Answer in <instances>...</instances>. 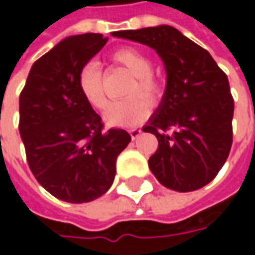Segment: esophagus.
Wrapping results in <instances>:
<instances>
[{
    "label": "esophagus",
    "mask_w": 255,
    "mask_h": 255,
    "mask_svg": "<svg viewBox=\"0 0 255 255\" xmlns=\"http://www.w3.org/2000/svg\"><path fill=\"white\" fill-rule=\"evenodd\" d=\"M129 133H130L132 139L134 140V139H137V137L142 134V130H140V129H137V128H134V129H130V130H129Z\"/></svg>",
    "instance_id": "obj_1"
}]
</instances>
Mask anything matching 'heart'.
Segmentation results:
<instances>
[{
  "label": "heart",
  "instance_id": "obj_1",
  "mask_svg": "<svg viewBox=\"0 0 255 255\" xmlns=\"http://www.w3.org/2000/svg\"><path fill=\"white\" fill-rule=\"evenodd\" d=\"M116 64L125 66L136 78L129 89V96L122 101L112 102L103 113V119L109 126H134L147 118L150 113V105L156 103L162 96V85L152 75V61L142 52L123 48L112 55ZM78 86L85 101L96 109H102L106 105L103 95V76L98 62L91 61L82 66L78 75ZM139 93L140 97L134 95ZM146 99L144 101L142 98Z\"/></svg>",
  "mask_w": 255,
  "mask_h": 255
}]
</instances>
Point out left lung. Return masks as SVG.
I'll list each match as a JSON object with an SVG mask.
<instances>
[{
  "label": "left lung",
  "instance_id": "8db88e82",
  "mask_svg": "<svg viewBox=\"0 0 255 255\" xmlns=\"http://www.w3.org/2000/svg\"><path fill=\"white\" fill-rule=\"evenodd\" d=\"M112 35L147 45L164 65L162 101L143 126L159 140L149 169L167 189H201L217 176L233 143L234 101L227 75L206 49L170 25Z\"/></svg>",
  "mask_w": 255,
  "mask_h": 255
}]
</instances>
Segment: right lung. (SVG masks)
Here are the masks:
<instances>
[{
    "label": "right lung",
    "instance_id": "add662e5",
    "mask_svg": "<svg viewBox=\"0 0 255 255\" xmlns=\"http://www.w3.org/2000/svg\"><path fill=\"white\" fill-rule=\"evenodd\" d=\"M106 41L101 34L62 39L32 65L19 95L29 169L45 190L68 203H88L109 190L116 159L132 140L123 129L103 130L78 86L79 71Z\"/></svg>",
    "mask_w": 255,
    "mask_h": 255
}]
</instances>
